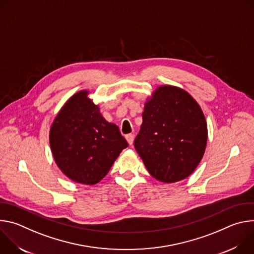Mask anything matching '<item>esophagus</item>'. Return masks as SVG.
Masks as SVG:
<instances>
[{
    "label": "esophagus",
    "mask_w": 254,
    "mask_h": 254,
    "mask_svg": "<svg viewBox=\"0 0 254 254\" xmlns=\"http://www.w3.org/2000/svg\"><path fill=\"white\" fill-rule=\"evenodd\" d=\"M126 138H127V142L130 144L133 143V138H134V134H132V133H128V134H127L126 135Z\"/></svg>",
    "instance_id": "obj_1"
}]
</instances>
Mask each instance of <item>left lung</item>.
I'll list each match as a JSON object with an SVG mask.
<instances>
[{"label":"left lung","instance_id":"8db88e82","mask_svg":"<svg viewBox=\"0 0 254 254\" xmlns=\"http://www.w3.org/2000/svg\"><path fill=\"white\" fill-rule=\"evenodd\" d=\"M208 137L197 101L172 85L158 87L144 104L134 148L149 173L164 183L189 177L201 162Z\"/></svg>","mask_w":254,"mask_h":254}]
</instances>
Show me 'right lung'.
Returning <instances> with one entry per match:
<instances>
[{
  "label": "right lung",
  "mask_w": 254,
  "mask_h": 254,
  "mask_svg": "<svg viewBox=\"0 0 254 254\" xmlns=\"http://www.w3.org/2000/svg\"><path fill=\"white\" fill-rule=\"evenodd\" d=\"M53 158L70 180L84 185L101 181L128 143L119 127L104 120L88 91L72 95L57 114L49 133Z\"/></svg>",
  "instance_id": "1"
}]
</instances>
